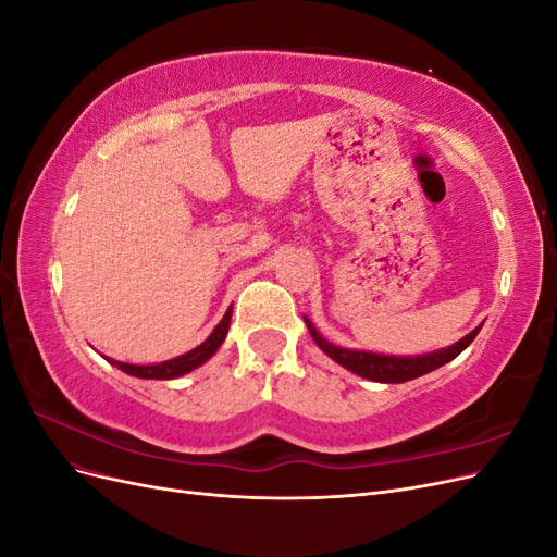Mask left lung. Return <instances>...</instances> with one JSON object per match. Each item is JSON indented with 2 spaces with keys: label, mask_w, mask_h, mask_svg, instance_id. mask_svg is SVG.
Here are the masks:
<instances>
[{
  "label": "left lung",
  "mask_w": 557,
  "mask_h": 557,
  "mask_svg": "<svg viewBox=\"0 0 557 557\" xmlns=\"http://www.w3.org/2000/svg\"><path fill=\"white\" fill-rule=\"evenodd\" d=\"M305 323L313 336V342L318 348L327 352V356L336 362L346 367L348 372L358 374L362 379L376 381V383H404L418 379L423 374L434 372V369L444 367L446 362L455 360L460 352L476 339V334L483 325L471 330L467 336H462L460 342H455L448 348H440L434 352H425V356H383V352H369V350H356V348H342L330 344L323 334H320L309 318H305Z\"/></svg>",
  "instance_id": "1"
}]
</instances>
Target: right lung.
I'll use <instances>...</instances> for the list:
<instances>
[{
    "mask_svg": "<svg viewBox=\"0 0 557 557\" xmlns=\"http://www.w3.org/2000/svg\"><path fill=\"white\" fill-rule=\"evenodd\" d=\"M230 320H232V307L225 311L221 323L215 325V330L207 336V342H201L197 348L183 352V356L178 358H172V360H164V362H156V364H129V362H117L113 358H107V362H111L113 367L123 369L125 374L129 376H137V379H178L183 374H190L193 369L205 364L213 352L223 346L225 336H227V330H230Z\"/></svg>",
    "mask_w": 557,
    "mask_h": 557,
    "instance_id": "1",
    "label": "right lung"
}]
</instances>
